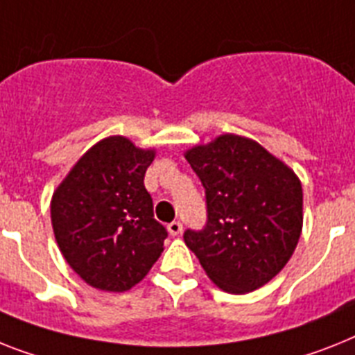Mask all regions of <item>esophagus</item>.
Here are the masks:
<instances>
[{"label":"esophagus","instance_id":"esophagus-1","mask_svg":"<svg viewBox=\"0 0 355 355\" xmlns=\"http://www.w3.org/2000/svg\"><path fill=\"white\" fill-rule=\"evenodd\" d=\"M168 232H171V236H180L183 232L181 221H172V223H168Z\"/></svg>","mask_w":355,"mask_h":355}]
</instances>
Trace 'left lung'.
I'll list each match as a JSON object with an SVG mask.
<instances>
[{"label": "left lung", "mask_w": 355, "mask_h": 355, "mask_svg": "<svg viewBox=\"0 0 355 355\" xmlns=\"http://www.w3.org/2000/svg\"><path fill=\"white\" fill-rule=\"evenodd\" d=\"M187 161L205 189L207 223L183 239L207 276L225 292L245 294L277 276L303 227L297 175L259 143L225 134L194 146Z\"/></svg>", "instance_id": "1"}]
</instances>
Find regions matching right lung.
<instances>
[{
	"instance_id": "right-lung-1",
	"label": "right lung",
	"mask_w": 355,
	"mask_h": 355,
	"mask_svg": "<svg viewBox=\"0 0 355 355\" xmlns=\"http://www.w3.org/2000/svg\"><path fill=\"white\" fill-rule=\"evenodd\" d=\"M154 150L107 137L54 192L52 228L61 254L90 286L125 292L148 274L168 232L154 219L145 172Z\"/></svg>"
}]
</instances>
